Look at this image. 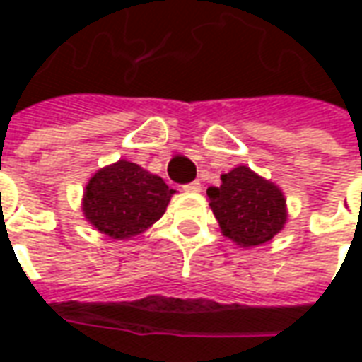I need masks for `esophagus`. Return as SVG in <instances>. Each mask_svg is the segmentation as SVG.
I'll use <instances>...</instances> for the list:
<instances>
[{
	"mask_svg": "<svg viewBox=\"0 0 362 362\" xmlns=\"http://www.w3.org/2000/svg\"><path fill=\"white\" fill-rule=\"evenodd\" d=\"M182 188L186 189V192H199V189H202V184L197 180H194L189 182V184H186V186H182Z\"/></svg>",
	"mask_w": 362,
	"mask_h": 362,
	"instance_id": "obj_1",
	"label": "esophagus"
}]
</instances>
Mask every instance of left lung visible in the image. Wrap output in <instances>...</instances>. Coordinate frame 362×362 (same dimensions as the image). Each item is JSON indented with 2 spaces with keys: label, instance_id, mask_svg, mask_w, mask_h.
Listing matches in <instances>:
<instances>
[{
  "label": "left lung",
  "instance_id": "8db88e82",
  "mask_svg": "<svg viewBox=\"0 0 362 362\" xmlns=\"http://www.w3.org/2000/svg\"><path fill=\"white\" fill-rule=\"evenodd\" d=\"M221 180L219 188H207V197L225 236L240 246L272 240L287 221L281 189L248 166H236Z\"/></svg>",
  "mask_w": 362,
  "mask_h": 362
}]
</instances>
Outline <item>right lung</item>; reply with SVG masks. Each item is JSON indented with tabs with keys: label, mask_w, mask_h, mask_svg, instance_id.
<instances>
[{
	"label": "right lung",
	"mask_w": 362,
	"mask_h": 362,
	"mask_svg": "<svg viewBox=\"0 0 362 362\" xmlns=\"http://www.w3.org/2000/svg\"><path fill=\"white\" fill-rule=\"evenodd\" d=\"M173 194L160 176L129 160H118L90 178L83 211L100 233L124 240L160 219Z\"/></svg>",
	"instance_id": "obj_1"
}]
</instances>
